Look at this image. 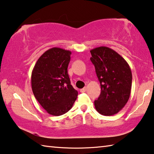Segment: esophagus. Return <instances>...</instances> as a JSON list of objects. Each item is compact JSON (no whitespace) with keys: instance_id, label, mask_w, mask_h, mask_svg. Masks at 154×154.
Instances as JSON below:
<instances>
[{"instance_id":"1","label":"esophagus","mask_w":154,"mask_h":154,"mask_svg":"<svg viewBox=\"0 0 154 154\" xmlns=\"http://www.w3.org/2000/svg\"><path fill=\"white\" fill-rule=\"evenodd\" d=\"M86 91V87H84V88L80 90V92H85Z\"/></svg>"}]
</instances>
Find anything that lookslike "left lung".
<instances>
[{"label": "left lung", "instance_id": "1", "mask_svg": "<svg viewBox=\"0 0 154 154\" xmlns=\"http://www.w3.org/2000/svg\"><path fill=\"white\" fill-rule=\"evenodd\" d=\"M90 53L101 85V94L94 101L95 108L102 115H114L130 98L132 82L130 67L118 53L106 46L93 48Z\"/></svg>", "mask_w": 154, "mask_h": 154}]
</instances>
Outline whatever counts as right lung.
Segmentation results:
<instances>
[{
  "mask_svg": "<svg viewBox=\"0 0 154 154\" xmlns=\"http://www.w3.org/2000/svg\"><path fill=\"white\" fill-rule=\"evenodd\" d=\"M70 51L54 47L46 51L35 63L31 74V87L35 99L53 116L70 110L78 92L70 84L68 66Z\"/></svg>",
  "mask_w": 154,
  "mask_h": 154,
  "instance_id": "1",
  "label": "right lung"
}]
</instances>
